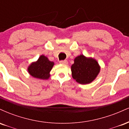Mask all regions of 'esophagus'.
Masks as SVG:
<instances>
[{
    "label": "esophagus",
    "instance_id": "obj_1",
    "mask_svg": "<svg viewBox=\"0 0 129 129\" xmlns=\"http://www.w3.org/2000/svg\"><path fill=\"white\" fill-rule=\"evenodd\" d=\"M60 63H62V64H67L68 63V61L67 60H60L59 61Z\"/></svg>",
    "mask_w": 129,
    "mask_h": 129
}]
</instances>
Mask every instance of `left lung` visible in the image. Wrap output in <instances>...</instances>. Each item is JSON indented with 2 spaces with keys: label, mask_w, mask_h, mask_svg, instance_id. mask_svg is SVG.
I'll use <instances>...</instances> for the list:
<instances>
[{
  "label": "left lung",
  "mask_w": 129,
  "mask_h": 129,
  "mask_svg": "<svg viewBox=\"0 0 129 129\" xmlns=\"http://www.w3.org/2000/svg\"><path fill=\"white\" fill-rule=\"evenodd\" d=\"M74 61L75 62L71 67L72 77L78 83H90L95 79L100 71L98 63L94 59L87 58L84 55H80Z\"/></svg>",
  "instance_id": "left-lung-1"
}]
</instances>
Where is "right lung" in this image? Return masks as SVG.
<instances>
[{
	"mask_svg": "<svg viewBox=\"0 0 129 129\" xmlns=\"http://www.w3.org/2000/svg\"><path fill=\"white\" fill-rule=\"evenodd\" d=\"M53 66V62L50 61L47 57L42 55L40 56L38 61L33 62L29 66L28 71L34 78L47 79L50 77V72Z\"/></svg>",
	"mask_w": 129,
	"mask_h": 129,
	"instance_id": "add662e5",
	"label": "right lung"
}]
</instances>
